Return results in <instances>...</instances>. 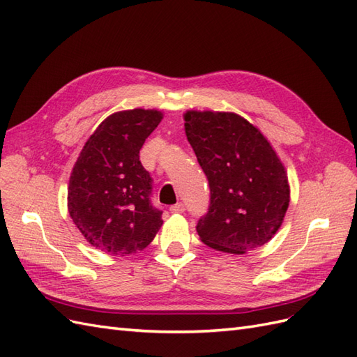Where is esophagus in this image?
<instances>
[{
    "instance_id": "1",
    "label": "esophagus",
    "mask_w": 357,
    "mask_h": 357,
    "mask_svg": "<svg viewBox=\"0 0 357 357\" xmlns=\"http://www.w3.org/2000/svg\"><path fill=\"white\" fill-rule=\"evenodd\" d=\"M184 211H185V206H184V204H181V202L170 206V213H173V214H182Z\"/></svg>"
}]
</instances>
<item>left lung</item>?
<instances>
[{"mask_svg":"<svg viewBox=\"0 0 357 357\" xmlns=\"http://www.w3.org/2000/svg\"><path fill=\"white\" fill-rule=\"evenodd\" d=\"M185 135L211 199L196 231L209 248L243 255L279 231L289 205L287 170L264 134L235 113L184 114Z\"/></svg>","mask_w":357,"mask_h":357,"instance_id":"left-lung-1","label":"left lung"}]
</instances>
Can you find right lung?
<instances>
[{
  "label": "right lung",
  "instance_id": "add662e5",
  "mask_svg": "<svg viewBox=\"0 0 357 357\" xmlns=\"http://www.w3.org/2000/svg\"><path fill=\"white\" fill-rule=\"evenodd\" d=\"M158 109L117 112L89 137L70 173V218L93 248L131 255L152 243L162 225L152 206V178L140 162V149L161 122Z\"/></svg>",
  "mask_w": 357,
  "mask_h": 357
}]
</instances>
